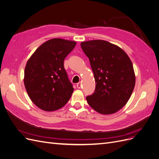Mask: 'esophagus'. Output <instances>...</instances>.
I'll return each mask as SVG.
<instances>
[{"mask_svg":"<svg viewBox=\"0 0 159 159\" xmlns=\"http://www.w3.org/2000/svg\"><path fill=\"white\" fill-rule=\"evenodd\" d=\"M76 86H77V88H78V89H80L81 87V82H79L78 84H77Z\"/></svg>","mask_w":159,"mask_h":159,"instance_id":"1","label":"esophagus"}]
</instances>
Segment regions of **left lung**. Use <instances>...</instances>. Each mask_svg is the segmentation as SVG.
Wrapping results in <instances>:
<instances>
[{
	"label": "left lung",
	"mask_w": 159,
	"mask_h": 159,
	"mask_svg": "<svg viewBox=\"0 0 159 159\" xmlns=\"http://www.w3.org/2000/svg\"><path fill=\"white\" fill-rule=\"evenodd\" d=\"M81 47L96 83L94 93L86 98L88 104L101 114L116 113L127 103L135 85L131 60L121 48L105 40L82 42Z\"/></svg>",
	"instance_id": "1"
}]
</instances>
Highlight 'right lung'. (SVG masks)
Masks as SVG:
<instances>
[{"instance_id": "1", "label": "right lung", "mask_w": 159, "mask_h": 159, "mask_svg": "<svg viewBox=\"0 0 159 159\" xmlns=\"http://www.w3.org/2000/svg\"><path fill=\"white\" fill-rule=\"evenodd\" d=\"M75 45L74 41L53 38L38 47L28 60L24 84L38 107L53 111L64 107L70 99L74 88L64 61Z\"/></svg>"}]
</instances>
